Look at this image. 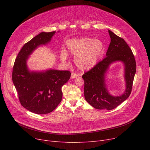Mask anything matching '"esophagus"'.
Here are the masks:
<instances>
[{"mask_svg":"<svg viewBox=\"0 0 150 150\" xmlns=\"http://www.w3.org/2000/svg\"><path fill=\"white\" fill-rule=\"evenodd\" d=\"M77 76H78V75L76 74L72 73L71 74V78H76Z\"/></svg>","mask_w":150,"mask_h":150,"instance_id":"obj_1","label":"esophagus"}]
</instances>
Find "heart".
I'll return each mask as SVG.
<instances>
[{
    "mask_svg": "<svg viewBox=\"0 0 150 150\" xmlns=\"http://www.w3.org/2000/svg\"><path fill=\"white\" fill-rule=\"evenodd\" d=\"M68 50L75 56V62L81 70H89L95 67L103 54L105 45L100 39L91 38L72 39L67 42ZM67 54L65 51L61 54V59L66 60Z\"/></svg>",
    "mask_w": 150,
    "mask_h": 150,
    "instance_id": "heart-1",
    "label": "heart"
}]
</instances>
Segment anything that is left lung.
<instances>
[{"label": "left lung", "mask_w": 150, "mask_h": 150, "mask_svg": "<svg viewBox=\"0 0 150 150\" xmlns=\"http://www.w3.org/2000/svg\"><path fill=\"white\" fill-rule=\"evenodd\" d=\"M111 38L106 56L90 70L82 76L84 81V95L86 100L98 109L112 110L130 96L134 78L136 72L134 56L124 39L108 30ZM116 61H122L125 66L124 77L126 89L120 96H112L108 93L105 84V74L109 66Z\"/></svg>", "instance_id": "left-lung-1"}]
</instances>
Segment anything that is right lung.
<instances>
[{
  "instance_id": "obj_1",
  "label": "right lung",
  "mask_w": 150,
  "mask_h": 150,
  "mask_svg": "<svg viewBox=\"0 0 150 150\" xmlns=\"http://www.w3.org/2000/svg\"><path fill=\"white\" fill-rule=\"evenodd\" d=\"M55 33L42 32L23 45L13 69L12 80L21 105L38 114L50 113L58 106L62 100V86L70 78L68 70L36 72L28 69V57L39 46L49 43Z\"/></svg>"
}]
</instances>
